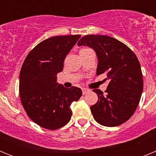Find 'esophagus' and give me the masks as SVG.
Listing matches in <instances>:
<instances>
[{"mask_svg":"<svg viewBox=\"0 0 156 156\" xmlns=\"http://www.w3.org/2000/svg\"><path fill=\"white\" fill-rule=\"evenodd\" d=\"M88 91H89V90H87V89H86V88H83V89H82L83 94H85L87 93Z\"/></svg>","mask_w":156,"mask_h":156,"instance_id":"1","label":"esophagus"}]
</instances>
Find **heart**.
<instances>
[{
	"label": "heart",
	"instance_id": "1",
	"mask_svg": "<svg viewBox=\"0 0 156 156\" xmlns=\"http://www.w3.org/2000/svg\"><path fill=\"white\" fill-rule=\"evenodd\" d=\"M87 49H89V48H83V49H82L80 51H85V50H87Z\"/></svg>",
	"mask_w": 156,
	"mask_h": 156
}]
</instances>
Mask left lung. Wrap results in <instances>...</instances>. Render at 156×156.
<instances>
[{
	"label": "left lung",
	"instance_id": "left-lung-1",
	"mask_svg": "<svg viewBox=\"0 0 156 156\" xmlns=\"http://www.w3.org/2000/svg\"><path fill=\"white\" fill-rule=\"evenodd\" d=\"M77 44L95 51L97 75L106 73L108 80L105 94L93 90L98 97L90 106L94 119L105 126L121 125L134 113L142 94V72L137 56L123 43L108 36L86 35Z\"/></svg>",
	"mask_w": 156,
	"mask_h": 156
}]
</instances>
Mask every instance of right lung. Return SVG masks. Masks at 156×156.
I'll return each mask as SVG.
<instances>
[{"mask_svg":"<svg viewBox=\"0 0 156 156\" xmlns=\"http://www.w3.org/2000/svg\"><path fill=\"white\" fill-rule=\"evenodd\" d=\"M80 35L57 36L43 41L30 51L19 75V95L25 111L41 127L57 129L69 122L70 105L82 96L76 87L57 83L64 60Z\"/></svg>","mask_w":156,"mask_h":156,"instance_id":"1","label":"right lung"}]
</instances>
